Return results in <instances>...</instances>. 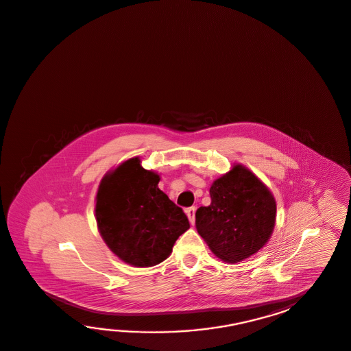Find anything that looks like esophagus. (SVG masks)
I'll return each mask as SVG.
<instances>
[{"instance_id": "obj_1", "label": "esophagus", "mask_w": 351, "mask_h": 351, "mask_svg": "<svg viewBox=\"0 0 351 351\" xmlns=\"http://www.w3.org/2000/svg\"><path fill=\"white\" fill-rule=\"evenodd\" d=\"M195 210L196 208H189L185 210V213H186L187 217H189V220H190V223L191 225H193L195 223Z\"/></svg>"}]
</instances>
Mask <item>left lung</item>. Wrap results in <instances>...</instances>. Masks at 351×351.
Here are the masks:
<instances>
[{
	"label": "left lung",
	"mask_w": 351,
	"mask_h": 351,
	"mask_svg": "<svg viewBox=\"0 0 351 351\" xmlns=\"http://www.w3.org/2000/svg\"><path fill=\"white\" fill-rule=\"evenodd\" d=\"M211 204L197 208L196 230L216 258L240 263L264 247L276 222V201L269 187L243 165L215 180Z\"/></svg>",
	"instance_id": "1"
}]
</instances>
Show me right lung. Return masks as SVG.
I'll list each match as a JSON object with an SVG mask.
<instances>
[{"label": "right lung", "mask_w": 351, "mask_h": 351, "mask_svg": "<svg viewBox=\"0 0 351 351\" xmlns=\"http://www.w3.org/2000/svg\"><path fill=\"white\" fill-rule=\"evenodd\" d=\"M160 175L138 156L108 171L96 193L95 217L108 249L123 263L151 267L171 255L190 228L186 215L158 189Z\"/></svg>", "instance_id": "add662e5"}]
</instances>
